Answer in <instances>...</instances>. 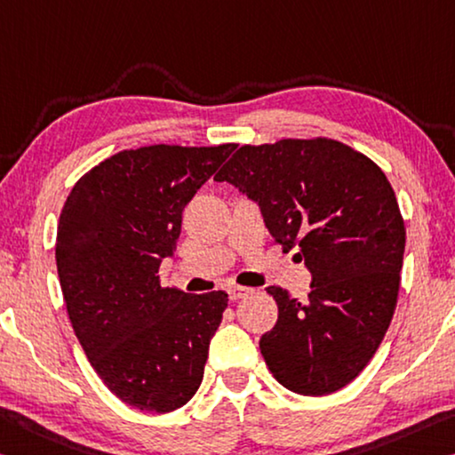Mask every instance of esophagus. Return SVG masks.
Here are the masks:
<instances>
[{
  "label": "esophagus",
  "instance_id": "34e87169",
  "mask_svg": "<svg viewBox=\"0 0 455 455\" xmlns=\"http://www.w3.org/2000/svg\"><path fill=\"white\" fill-rule=\"evenodd\" d=\"M228 298L233 299V301H236V299H243V298H247L249 293H253V290H251V287H241V285H235V287H228Z\"/></svg>",
  "mask_w": 455,
  "mask_h": 455
}]
</instances>
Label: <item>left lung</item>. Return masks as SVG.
I'll use <instances>...</instances> for the list:
<instances>
[{
  "label": "left lung",
  "mask_w": 455,
  "mask_h": 455,
  "mask_svg": "<svg viewBox=\"0 0 455 455\" xmlns=\"http://www.w3.org/2000/svg\"><path fill=\"white\" fill-rule=\"evenodd\" d=\"M261 208L283 251L312 273L301 304L267 287L279 318L259 342L293 393L322 396L355 380L383 342L399 295L405 222L377 164L328 137L243 146L214 176Z\"/></svg>",
  "instance_id": "left-lung-1"
}]
</instances>
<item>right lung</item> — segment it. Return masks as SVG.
Listing matches in <instances>:
<instances>
[{
    "instance_id": "1",
    "label": "right lung",
    "mask_w": 455,
    "mask_h": 455,
    "mask_svg": "<svg viewBox=\"0 0 455 455\" xmlns=\"http://www.w3.org/2000/svg\"><path fill=\"white\" fill-rule=\"evenodd\" d=\"M235 151L125 149L78 180L60 212L56 267L67 312L92 369L140 411L170 413L198 391L228 295L160 285L182 211Z\"/></svg>"
}]
</instances>
